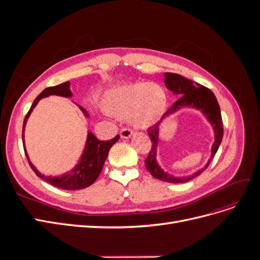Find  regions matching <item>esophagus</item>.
Segmentation results:
<instances>
[{
	"label": "esophagus",
	"instance_id": "esophagus-1",
	"mask_svg": "<svg viewBox=\"0 0 260 260\" xmlns=\"http://www.w3.org/2000/svg\"><path fill=\"white\" fill-rule=\"evenodd\" d=\"M131 136H132V131L130 129L124 128L120 131V137L122 139H129V138H131Z\"/></svg>",
	"mask_w": 260,
	"mask_h": 260
}]
</instances>
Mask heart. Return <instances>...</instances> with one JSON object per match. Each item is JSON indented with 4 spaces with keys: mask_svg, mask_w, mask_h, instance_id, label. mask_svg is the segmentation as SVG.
<instances>
[{
    "mask_svg": "<svg viewBox=\"0 0 260 260\" xmlns=\"http://www.w3.org/2000/svg\"><path fill=\"white\" fill-rule=\"evenodd\" d=\"M168 106L167 92L160 84L133 82L105 93V112L119 119H129L137 129H148L164 117Z\"/></svg>",
    "mask_w": 260,
    "mask_h": 260,
    "instance_id": "1",
    "label": "heart"
}]
</instances>
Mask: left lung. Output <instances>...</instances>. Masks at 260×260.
I'll return each instance as SVG.
<instances>
[{
	"instance_id": "left-lung-1",
	"label": "left lung",
	"mask_w": 260,
	"mask_h": 260,
	"mask_svg": "<svg viewBox=\"0 0 260 260\" xmlns=\"http://www.w3.org/2000/svg\"><path fill=\"white\" fill-rule=\"evenodd\" d=\"M164 77V82L166 88L174 93L175 95H178L180 98L172 104V106L168 109L166 114L164 115L160 121L148 129V136L152 141V148L149 151L147 158L145 159V166L147 170L151 172V175L156 179L170 183H183L200 176L202 172L205 171L211 159L214 158L215 154L217 153L223 137L221 112H220V107L215 94L209 89L205 88V86L201 85L198 82H193L181 75L174 73H165ZM182 108H193L196 110H200L203 114L211 123L212 128L214 131V143L212 146L211 157L205 167L186 177H176L168 174L160 167L158 161L156 160V153L158 152L160 123L165 117L170 116Z\"/></svg>"
}]
</instances>
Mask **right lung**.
<instances>
[{
  "mask_svg": "<svg viewBox=\"0 0 260 260\" xmlns=\"http://www.w3.org/2000/svg\"><path fill=\"white\" fill-rule=\"evenodd\" d=\"M50 95H58L62 98H72L73 93L70 90V82H64L55 86H50V88L44 89L40 94H39L38 98L35 100L34 104L31 105V108L29 109L28 114L25 117V121H23V127H22V144L23 149H25V153L27 156V159L29 161L30 167L36 172V175L41 178L42 180L46 181V182L59 187L64 188V190H81V188L90 186L94 181H95L102 169H103L104 162L108 156V152L111 147L119 140V136H116L114 139L109 141H100L95 136L93 135L91 131H88V136H86V141L84 144L83 152L80 156V159L78 160V164L74 168L70 169L69 171L65 172L62 175L58 176H45L42 172L39 171L35 165L30 161V158L27 153L26 145H25V128L28 121V118L30 117L31 113H32L34 108L38 105L40 100L48 98ZM80 108V111L83 113L85 118H89V113L85 111V109L78 105Z\"/></svg>",
  "mask_w": 260,
  "mask_h": 260,
  "instance_id": "right-lung-1",
  "label": "right lung"
}]
</instances>
